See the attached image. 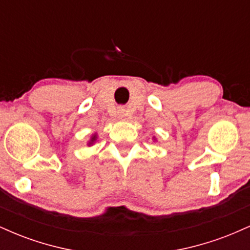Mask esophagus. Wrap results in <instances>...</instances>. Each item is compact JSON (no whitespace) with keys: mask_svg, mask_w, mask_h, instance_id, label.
<instances>
[{"mask_svg":"<svg viewBox=\"0 0 250 250\" xmlns=\"http://www.w3.org/2000/svg\"><path fill=\"white\" fill-rule=\"evenodd\" d=\"M119 114H120V116H121V117H125V115H127V114H125V109H120V110H119Z\"/></svg>","mask_w":250,"mask_h":250,"instance_id":"1","label":"esophagus"}]
</instances>
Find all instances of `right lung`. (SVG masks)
Listing matches in <instances>:
<instances>
[{"instance_id":"right-lung-1","label":"right lung","mask_w":250,"mask_h":250,"mask_svg":"<svg viewBox=\"0 0 250 250\" xmlns=\"http://www.w3.org/2000/svg\"><path fill=\"white\" fill-rule=\"evenodd\" d=\"M95 140H96V135H94L93 137H91V140H90V142H89V146L90 145H93L94 142H95Z\"/></svg>"}]
</instances>
